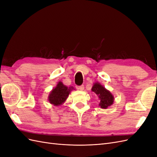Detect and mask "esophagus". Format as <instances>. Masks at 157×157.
Instances as JSON below:
<instances>
[{"label": "esophagus", "mask_w": 157, "mask_h": 157, "mask_svg": "<svg viewBox=\"0 0 157 157\" xmlns=\"http://www.w3.org/2000/svg\"><path fill=\"white\" fill-rule=\"evenodd\" d=\"M77 89H78L80 90H81V91H82V90H84V87L83 85H82V86H77Z\"/></svg>", "instance_id": "34e87169"}]
</instances>
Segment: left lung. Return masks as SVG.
Listing matches in <instances>:
<instances>
[{
  "instance_id": "8db88e82",
  "label": "left lung",
  "mask_w": 157,
  "mask_h": 157,
  "mask_svg": "<svg viewBox=\"0 0 157 157\" xmlns=\"http://www.w3.org/2000/svg\"><path fill=\"white\" fill-rule=\"evenodd\" d=\"M92 91L96 94L99 98L100 100L99 106L101 109H106L113 104L114 99H115L113 95L99 82H96L94 83Z\"/></svg>"
}]
</instances>
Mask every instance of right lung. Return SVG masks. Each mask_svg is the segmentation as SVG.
I'll return each instance as SVG.
<instances>
[{
	"label": "right lung",
	"mask_w": 157,
	"mask_h": 157,
	"mask_svg": "<svg viewBox=\"0 0 157 157\" xmlns=\"http://www.w3.org/2000/svg\"><path fill=\"white\" fill-rule=\"evenodd\" d=\"M73 89V87H67L62 82L59 81L56 87L50 91L48 98V101L54 106L62 105Z\"/></svg>",
	"instance_id": "add662e5"
}]
</instances>
